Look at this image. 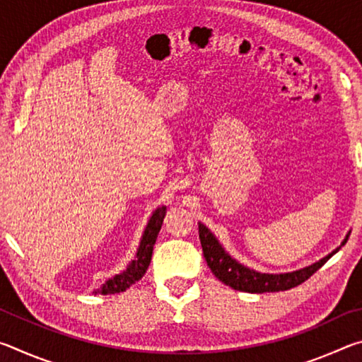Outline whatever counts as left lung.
<instances>
[{
  "label": "left lung",
  "instance_id": "8db88e82",
  "mask_svg": "<svg viewBox=\"0 0 362 362\" xmlns=\"http://www.w3.org/2000/svg\"><path fill=\"white\" fill-rule=\"evenodd\" d=\"M199 228V240L201 246H203V254L207 262V267L211 268V272L216 274L218 281H222L223 284L230 286L231 289L249 292V293H263V292H279L292 289L298 284H302L303 281L308 279L311 274L316 273L324 263H326L330 257L339 252L341 246H345L351 231L346 233L345 240L340 243L339 247H335L332 252L322 257L315 263H311L308 267L293 269V272L287 273H262L257 272L254 268H249L243 265L241 262H238L235 257H231L226 252L225 247L220 244V241L216 238V235L207 228L204 223H198Z\"/></svg>",
  "mask_w": 362,
  "mask_h": 362
}]
</instances>
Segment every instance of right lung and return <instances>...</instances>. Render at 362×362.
<instances>
[{"label": "right lung", "instance_id": "right-lung-1", "mask_svg": "<svg viewBox=\"0 0 362 362\" xmlns=\"http://www.w3.org/2000/svg\"><path fill=\"white\" fill-rule=\"evenodd\" d=\"M164 216H166V206H159L153 211L151 217L148 218V223H146L144 230V235L140 238L136 257L129 262V265L126 267V269H122L119 274H115L113 278L107 279L105 283L100 286V289L94 291V293L108 296V293L124 292L126 289H129L132 284H136L139 279H142L151 262L153 246H155L158 233L161 230Z\"/></svg>", "mask_w": 362, "mask_h": 362}]
</instances>
